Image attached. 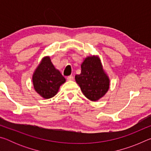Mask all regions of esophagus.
Instances as JSON below:
<instances>
[{
  "instance_id": "obj_1",
  "label": "esophagus",
  "mask_w": 151,
  "mask_h": 151,
  "mask_svg": "<svg viewBox=\"0 0 151 151\" xmlns=\"http://www.w3.org/2000/svg\"><path fill=\"white\" fill-rule=\"evenodd\" d=\"M74 77L73 76H68L67 77V81H73Z\"/></svg>"
}]
</instances>
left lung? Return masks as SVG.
Listing matches in <instances>:
<instances>
[{"mask_svg":"<svg viewBox=\"0 0 151 151\" xmlns=\"http://www.w3.org/2000/svg\"><path fill=\"white\" fill-rule=\"evenodd\" d=\"M75 81L84 95L92 101H99L105 95L110 86L109 76L97 55L88 56L84 59L81 73L75 76Z\"/></svg>","mask_w":151,"mask_h":151,"instance_id":"8db88e82","label":"left lung"}]
</instances>
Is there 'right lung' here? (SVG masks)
I'll return each instance as SVG.
<instances>
[{"label":"right lung","instance_id":"right-lung-1","mask_svg":"<svg viewBox=\"0 0 151 151\" xmlns=\"http://www.w3.org/2000/svg\"><path fill=\"white\" fill-rule=\"evenodd\" d=\"M32 81L35 91L42 98L48 99L57 94L66 79L55 68L49 56H47L42 58L36 68Z\"/></svg>","mask_w":151,"mask_h":151}]
</instances>
